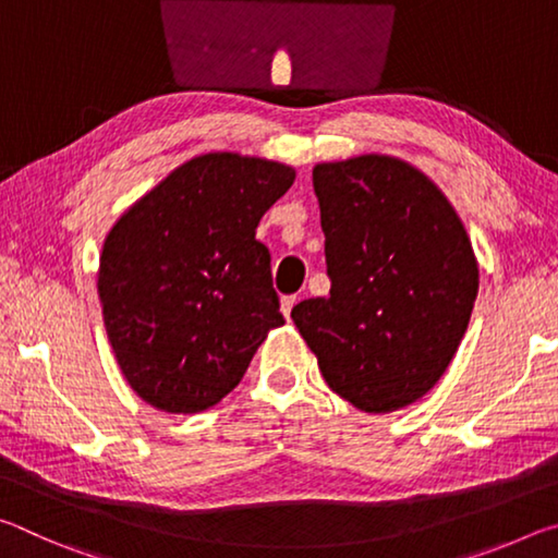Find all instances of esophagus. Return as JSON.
Here are the masks:
<instances>
[{"label":"esophagus","instance_id":"1","mask_svg":"<svg viewBox=\"0 0 558 558\" xmlns=\"http://www.w3.org/2000/svg\"><path fill=\"white\" fill-rule=\"evenodd\" d=\"M295 302H298V298H295V295L280 298V313H282V317L290 319V313H292V307H295Z\"/></svg>","mask_w":558,"mask_h":558}]
</instances>
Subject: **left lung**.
<instances>
[{"label": "left lung", "mask_w": 558, "mask_h": 558, "mask_svg": "<svg viewBox=\"0 0 558 558\" xmlns=\"http://www.w3.org/2000/svg\"><path fill=\"white\" fill-rule=\"evenodd\" d=\"M329 298L292 307L329 389L364 413L423 399L465 337L480 268L430 177L366 153L313 167Z\"/></svg>", "instance_id": "obj_1"}]
</instances>
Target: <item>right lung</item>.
Here are the masks:
<instances>
[{
    "label": "right lung",
    "mask_w": 558,
    "mask_h": 558,
    "mask_svg": "<svg viewBox=\"0 0 558 558\" xmlns=\"http://www.w3.org/2000/svg\"><path fill=\"white\" fill-rule=\"evenodd\" d=\"M292 182L290 165L206 153L108 231L98 268L106 332L130 389L153 409H211L286 323L256 229Z\"/></svg>",
    "instance_id": "add662e5"
}]
</instances>
